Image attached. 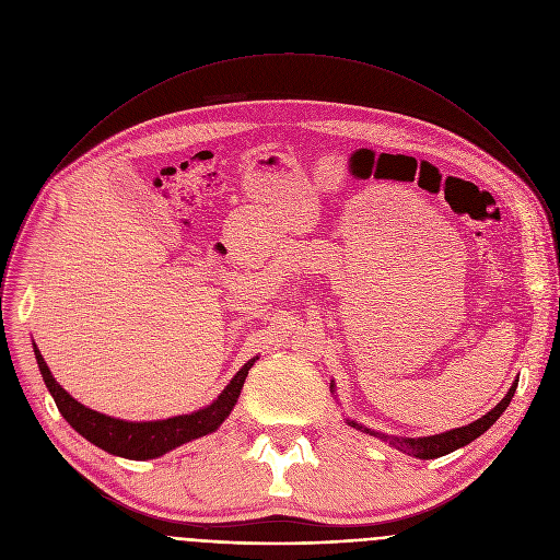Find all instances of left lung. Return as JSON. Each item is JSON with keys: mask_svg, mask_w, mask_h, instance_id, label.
<instances>
[{"mask_svg": "<svg viewBox=\"0 0 560 560\" xmlns=\"http://www.w3.org/2000/svg\"><path fill=\"white\" fill-rule=\"evenodd\" d=\"M516 385H518V378L512 383L510 392L503 396V401L490 410L486 417H481L478 421L465 425V428H456V430H450L445 434H436V436H423V439H398V436H387V434H381V432H374L370 428H363L361 423H354V421H348V425L370 434V436H376V439H383V441H389V445H394L396 450H401L410 456H417V458H439V456H445L467 443H471L474 439L481 436L486 430H490V425L497 423V419L508 410L512 396L516 392ZM335 387V385H330Z\"/></svg>", "mask_w": 560, "mask_h": 560, "instance_id": "1", "label": "left lung"}]
</instances>
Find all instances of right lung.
Wrapping results in <instances>:
<instances>
[{
  "mask_svg": "<svg viewBox=\"0 0 560 560\" xmlns=\"http://www.w3.org/2000/svg\"><path fill=\"white\" fill-rule=\"evenodd\" d=\"M35 357H37L44 383H46L48 392L52 394L61 417L79 434L89 439L91 443H95L97 447H102L115 456L135 458V460L162 456L182 443H188L192 439L214 432L225 421L230 410L234 408L238 392H242L244 381L248 376V370L255 365V359H250L225 385V389L219 394L217 401H212L208 408H203L199 412L166 419V421L130 423V421L110 419L106 415H100V412L82 406L79 401H74V398L52 378L37 346H35Z\"/></svg>",
  "mask_w": 560,
  "mask_h": 560,
  "instance_id": "add662e5",
  "label": "right lung"
}]
</instances>
